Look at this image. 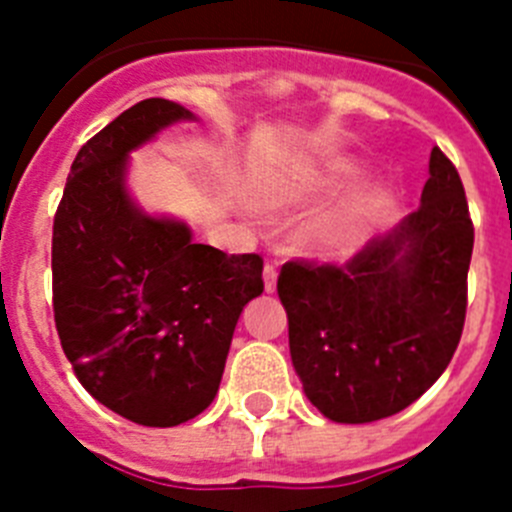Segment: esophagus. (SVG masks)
Returning <instances> with one entry per match:
<instances>
[{
  "instance_id": "1",
  "label": "esophagus",
  "mask_w": 512,
  "mask_h": 512,
  "mask_svg": "<svg viewBox=\"0 0 512 512\" xmlns=\"http://www.w3.org/2000/svg\"><path fill=\"white\" fill-rule=\"evenodd\" d=\"M264 289L266 292H274V289H277V266L274 264L264 266Z\"/></svg>"
}]
</instances>
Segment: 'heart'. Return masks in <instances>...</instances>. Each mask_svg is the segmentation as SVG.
Masks as SVG:
<instances>
[{
    "mask_svg": "<svg viewBox=\"0 0 512 512\" xmlns=\"http://www.w3.org/2000/svg\"><path fill=\"white\" fill-rule=\"evenodd\" d=\"M356 176L359 169L351 161H328L320 166H271L251 176L248 192L253 202L266 210H289L348 187ZM382 205L384 194L369 189L312 212L300 228L302 248L315 256L351 253Z\"/></svg>",
    "mask_w": 512,
    "mask_h": 512,
    "instance_id": "heart-1",
    "label": "heart"
}]
</instances>
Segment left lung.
<instances>
[{"instance_id": "1", "label": "left lung", "mask_w": 512, "mask_h": 512, "mask_svg": "<svg viewBox=\"0 0 512 512\" xmlns=\"http://www.w3.org/2000/svg\"><path fill=\"white\" fill-rule=\"evenodd\" d=\"M420 207L346 266L287 261L277 292L307 400L336 423L413 405L443 374L467 318L474 225L459 171L431 151Z\"/></svg>"}]
</instances>
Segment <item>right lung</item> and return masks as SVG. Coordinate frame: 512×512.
I'll use <instances>...</instances> for the list:
<instances>
[{"label": "right lung", "mask_w": 512, "mask_h": 512, "mask_svg": "<svg viewBox=\"0 0 512 512\" xmlns=\"http://www.w3.org/2000/svg\"><path fill=\"white\" fill-rule=\"evenodd\" d=\"M192 112L143 99L76 153L53 220V315L84 390L138 425L187 423L215 400L243 307L264 292L259 253L192 241L125 187L130 151Z\"/></svg>", "instance_id": "1"}]
</instances>
